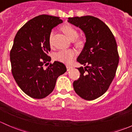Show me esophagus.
<instances>
[{"instance_id":"obj_1","label":"esophagus","mask_w":132,"mask_h":132,"mask_svg":"<svg viewBox=\"0 0 132 132\" xmlns=\"http://www.w3.org/2000/svg\"><path fill=\"white\" fill-rule=\"evenodd\" d=\"M66 67H67V70H70V69H71L72 68V66L69 65H67Z\"/></svg>"}]
</instances>
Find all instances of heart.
Returning a JSON list of instances; mask_svg holds the SVG:
<instances>
[{"mask_svg": "<svg viewBox=\"0 0 132 132\" xmlns=\"http://www.w3.org/2000/svg\"><path fill=\"white\" fill-rule=\"evenodd\" d=\"M62 30L70 40H74L77 38V35H78L77 30L72 25H69V24L63 25L62 27ZM54 31L52 30L50 33V37H49V43L51 46L52 45V39ZM77 43L79 44H81L82 41L79 40ZM76 55H77V52L74 49H65V50H60L56 53H55V58L57 60L60 61L63 63H70L74 59Z\"/></svg>", "mask_w": 132, "mask_h": 132, "instance_id": "b5f03b06", "label": "heart"}]
</instances>
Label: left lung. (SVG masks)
Listing matches in <instances>:
<instances>
[{
    "label": "left lung",
    "instance_id": "left-lung-1",
    "mask_svg": "<svg viewBox=\"0 0 132 132\" xmlns=\"http://www.w3.org/2000/svg\"><path fill=\"white\" fill-rule=\"evenodd\" d=\"M68 22L81 28L86 43L77 61L85 67L77 68L80 77L73 82L80 97L93 100L107 92L116 75L119 63L116 41L102 21L92 16L68 18Z\"/></svg>",
    "mask_w": 132,
    "mask_h": 132
}]
</instances>
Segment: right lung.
<instances>
[{
    "instance_id": "1",
    "label": "right lung",
    "mask_w": 132,
    "mask_h": 132,
    "mask_svg": "<svg viewBox=\"0 0 132 132\" xmlns=\"http://www.w3.org/2000/svg\"><path fill=\"white\" fill-rule=\"evenodd\" d=\"M63 22L59 17L42 14L29 20L16 34L10 51L11 71L16 83L30 97L44 98L53 91L65 65L51 57L49 37L52 28Z\"/></svg>"
}]
</instances>
